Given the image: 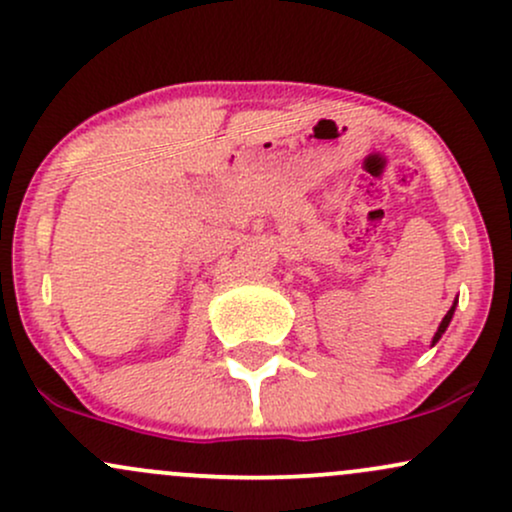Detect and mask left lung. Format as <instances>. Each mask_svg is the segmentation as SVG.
I'll use <instances>...</instances> for the list:
<instances>
[{"instance_id":"left-lung-1","label":"left lung","mask_w":512,"mask_h":512,"mask_svg":"<svg viewBox=\"0 0 512 512\" xmlns=\"http://www.w3.org/2000/svg\"><path fill=\"white\" fill-rule=\"evenodd\" d=\"M455 305H457V301H455V303H452V308L448 310V315H445V317H443V322H440V327H438L436 337H433V344H436V342H438V339H440V337H443V332H445V330H448V325H450L452 315H455Z\"/></svg>"}]
</instances>
